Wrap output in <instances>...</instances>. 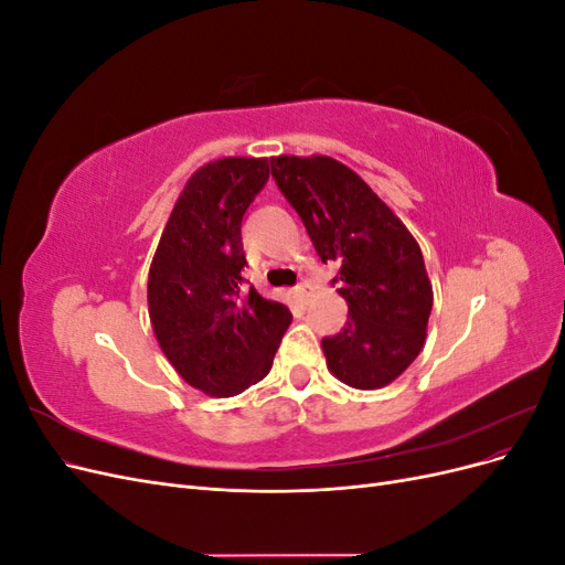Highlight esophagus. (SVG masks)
<instances>
[{"mask_svg": "<svg viewBox=\"0 0 565 565\" xmlns=\"http://www.w3.org/2000/svg\"><path fill=\"white\" fill-rule=\"evenodd\" d=\"M292 295H295V299H297L299 303H306V299H309V289H306V285H297V287L292 289Z\"/></svg>", "mask_w": 565, "mask_h": 565, "instance_id": "1", "label": "esophagus"}]
</instances>
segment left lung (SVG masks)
<instances>
[{
  "mask_svg": "<svg viewBox=\"0 0 565 565\" xmlns=\"http://www.w3.org/2000/svg\"><path fill=\"white\" fill-rule=\"evenodd\" d=\"M270 172L301 216L318 256L339 266L337 292L349 320L322 339L328 370L347 386L374 391L419 355L434 289L417 241L351 167L330 156H278Z\"/></svg>",
  "mask_w": 565,
  "mask_h": 565,
  "instance_id": "left-lung-1",
  "label": "left lung"
}]
</instances>
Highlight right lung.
<instances>
[{
	"mask_svg": "<svg viewBox=\"0 0 565 565\" xmlns=\"http://www.w3.org/2000/svg\"><path fill=\"white\" fill-rule=\"evenodd\" d=\"M268 158H221L185 181L152 256L148 316L181 380L214 398L262 382L292 313L243 289L241 224L268 181Z\"/></svg>",
	"mask_w": 565,
	"mask_h": 565,
	"instance_id": "1",
	"label": "right lung"
}]
</instances>
